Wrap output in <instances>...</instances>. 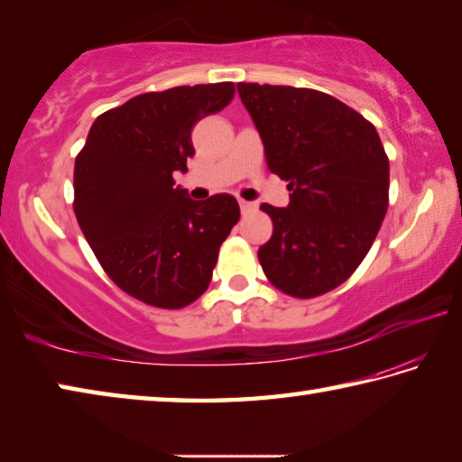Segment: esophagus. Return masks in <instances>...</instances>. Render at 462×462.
<instances>
[{
    "label": "esophagus",
    "instance_id": "obj_1",
    "mask_svg": "<svg viewBox=\"0 0 462 462\" xmlns=\"http://www.w3.org/2000/svg\"><path fill=\"white\" fill-rule=\"evenodd\" d=\"M238 203H240V209H242V214H245V212H250V209H254V203H250V201L238 199Z\"/></svg>",
    "mask_w": 462,
    "mask_h": 462
}]
</instances>
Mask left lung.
I'll list each match as a JSON object with an SVG mask.
<instances>
[{
	"mask_svg": "<svg viewBox=\"0 0 462 462\" xmlns=\"http://www.w3.org/2000/svg\"><path fill=\"white\" fill-rule=\"evenodd\" d=\"M271 173L289 206L261 209L273 236L259 261L273 285L316 297L344 283L369 253L389 203V161L371 122L328 93L238 83Z\"/></svg>",
	"mask_w": 462,
	"mask_h": 462,
	"instance_id": "left-lung-1",
	"label": "left lung"
}]
</instances>
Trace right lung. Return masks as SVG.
Instances as JSON below:
<instances>
[{
	"mask_svg": "<svg viewBox=\"0 0 462 462\" xmlns=\"http://www.w3.org/2000/svg\"><path fill=\"white\" fill-rule=\"evenodd\" d=\"M234 97L232 83L143 93L93 122L75 161V216L101 267L128 295L179 310L206 291L238 201H193L173 187L193 156L191 130Z\"/></svg>",
	"mask_w": 462,
	"mask_h": 462,
	"instance_id": "1",
	"label": "right lung"
}]
</instances>
